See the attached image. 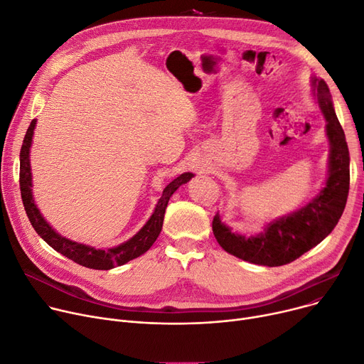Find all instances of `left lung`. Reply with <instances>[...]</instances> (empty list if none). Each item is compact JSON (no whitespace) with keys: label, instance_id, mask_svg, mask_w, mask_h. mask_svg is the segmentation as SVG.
Instances as JSON below:
<instances>
[{"label":"left lung","instance_id":"8db88e82","mask_svg":"<svg viewBox=\"0 0 364 364\" xmlns=\"http://www.w3.org/2000/svg\"><path fill=\"white\" fill-rule=\"evenodd\" d=\"M318 105L328 124L331 142L329 178L325 188L306 207L267 225L264 232L245 238L225 226L219 213L213 218V233L219 245L235 257L269 267L288 264L322 242L333 230L347 204L350 189V153L323 79L313 80Z\"/></svg>","mask_w":364,"mask_h":364}]
</instances>
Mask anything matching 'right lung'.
<instances>
[{
    "label": "right lung",
    "mask_w": 364,
    "mask_h": 364,
    "mask_svg": "<svg viewBox=\"0 0 364 364\" xmlns=\"http://www.w3.org/2000/svg\"><path fill=\"white\" fill-rule=\"evenodd\" d=\"M35 123H36V120L33 119L31 122V126L28 127L26 135L23 138V144H21L18 182H20L21 201H23L26 215L29 218L31 225L33 226V229L36 230L39 237L44 240L50 247H53L55 251H58L63 255H66L68 259L73 260L75 263L85 266V267H90V269H95V270H109L116 266H122L127 262L139 257V255L144 254L145 251H148L149 247L156 242L157 237L161 232L163 220H164V211H166L170 197L173 196V192L181 185L186 183L194 175L189 172L182 173L181 176L173 179L164 188L163 196L156 205L153 216L149 218L146 225L129 241H126L124 244L114 247V248H109V250H95L94 247H90V245L77 244L68 238L60 237V235L44 220V218L41 216L39 210L36 208V205L33 203L29 151H31Z\"/></svg>",
    "instance_id": "add662e5"
}]
</instances>
